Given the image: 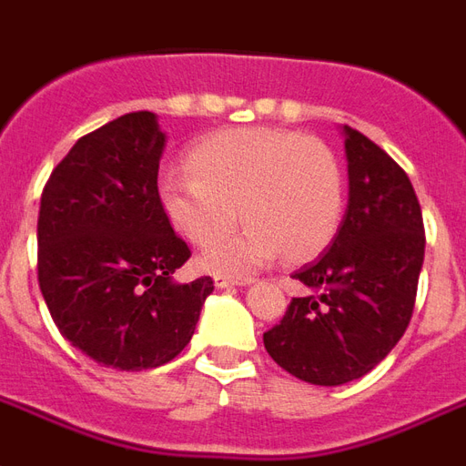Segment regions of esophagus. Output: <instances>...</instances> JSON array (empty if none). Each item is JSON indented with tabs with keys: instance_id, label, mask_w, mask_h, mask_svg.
<instances>
[{
	"instance_id": "obj_1",
	"label": "esophagus",
	"mask_w": 466,
	"mask_h": 466,
	"mask_svg": "<svg viewBox=\"0 0 466 466\" xmlns=\"http://www.w3.org/2000/svg\"><path fill=\"white\" fill-rule=\"evenodd\" d=\"M253 278H243V275H216V287L220 289H226V287H243V285H250Z\"/></svg>"
}]
</instances>
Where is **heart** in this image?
<instances>
[{
  "instance_id": "b5f03b06",
  "label": "heart",
  "mask_w": 466,
  "mask_h": 466,
  "mask_svg": "<svg viewBox=\"0 0 466 466\" xmlns=\"http://www.w3.org/2000/svg\"><path fill=\"white\" fill-rule=\"evenodd\" d=\"M188 169L167 171L157 184L171 228L194 246H208L235 225L238 212L248 220L204 255L208 270L246 272L279 253L307 260L337 236L344 174L319 139L287 129H220L188 152Z\"/></svg>"
}]
</instances>
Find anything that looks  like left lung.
I'll list each match as a JSON object with an SVG mask.
<instances>
[{
	"instance_id": "1",
	"label": "left lung",
	"mask_w": 466,
	"mask_h": 466,
	"mask_svg": "<svg viewBox=\"0 0 466 466\" xmlns=\"http://www.w3.org/2000/svg\"><path fill=\"white\" fill-rule=\"evenodd\" d=\"M349 206L327 253L292 278L279 324L262 334L272 361L314 386L366 376L410 324L425 258V228L408 174L359 129L344 125Z\"/></svg>"
}]
</instances>
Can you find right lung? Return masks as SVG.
I'll return each instance as SVG.
<instances>
[{"mask_svg":"<svg viewBox=\"0 0 466 466\" xmlns=\"http://www.w3.org/2000/svg\"><path fill=\"white\" fill-rule=\"evenodd\" d=\"M167 135L139 110L80 137L38 211V287L56 327L100 366L169 363L194 337L211 278L171 275L191 258L157 198Z\"/></svg>","mask_w":466,"mask_h":466,"instance_id":"obj_1","label":"right lung"}]
</instances>
